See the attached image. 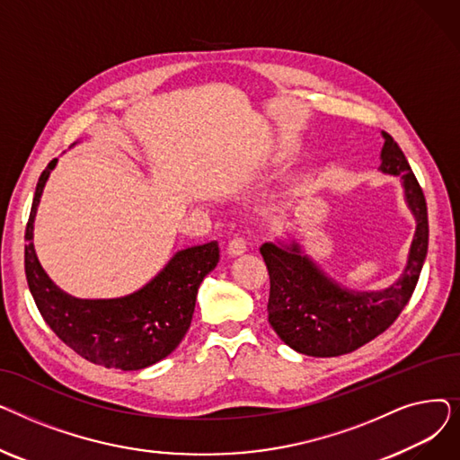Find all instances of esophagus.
Returning <instances> with one entry per match:
<instances>
[{
	"label": "esophagus",
	"mask_w": 460,
	"mask_h": 460,
	"mask_svg": "<svg viewBox=\"0 0 460 460\" xmlns=\"http://www.w3.org/2000/svg\"><path fill=\"white\" fill-rule=\"evenodd\" d=\"M246 238L243 236V234H234L231 240H229V244H227V253L229 255H240V253H244L246 252Z\"/></svg>",
	"instance_id": "1"
}]
</instances>
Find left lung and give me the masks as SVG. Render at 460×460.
<instances>
[{
    "label": "left lung",
    "instance_id": "obj_1",
    "mask_svg": "<svg viewBox=\"0 0 460 460\" xmlns=\"http://www.w3.org/2000/svg\"><path fill=\"white\" fill-rule=\"evenodd\" d=\"M382 136L380 169L402 179L408 207L418 220L408 264L397 283L382 293H350L302 255L296 243L259 248L270 276L269 323L296 352L332 358L364 347L397 321L418 285L429 248L427 201L397 141L388 132Z\"/></svg>",
    "mask_w": 460,
    "mask_h": 460
}]
</instances>
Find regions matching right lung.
<instances>
[{
	"label": "right lung",
	"mask_w": 460,
	"mask_h": 460,
	"mask_svg": "<svg viewBox=\"0 0 460 460\" xmlns=\"http://www.w3.org/2000/svg\"><path fill=\"white\" fill-rule=\"evenodd\" d=\"M54 158L39 177L26 226L23 267L37 309L59 340L96 366L120 371L149 367L172 354L186 335L198 288L220 261L216 240L175 253L137 293L113 300H82L46 276L33 248V220Z\"/></svg>",
	"instance_id": "right-lung-1"
}]
</instances>
